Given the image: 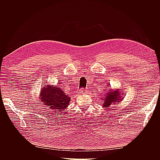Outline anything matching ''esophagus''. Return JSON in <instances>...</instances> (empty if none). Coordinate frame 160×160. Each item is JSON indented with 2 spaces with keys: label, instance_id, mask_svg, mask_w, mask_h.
Wrapping results in <instances>:
<instances>
[{
  "label": "esophagus",
  "instance_id": "1",
  "mask_svg": "<svg viewBox=\"0 0 160 160\" xmlns=\"http://www.w3.org/2000/svg\"><path fill=\"white\" fill-rule=\"evenodd\" d=\"M88 89H80V91H79V93H81V94H84V93H86L87 92H88Z\"/></svg>",
  "mask_w": 160,
  "mask_h": 160
}]
</instances>
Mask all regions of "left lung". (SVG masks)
<instances>
[{
  "label": "left lung",
  "mask_w": 160,
  "mask_h": 160,
  "mask_svg": "<svg viewBox=\"0 0 160 160\" xmlns=\"http://www.w3.org/2000/svg\"><path fill=\"white\" fill-rule=\"evenodd\" d=\"M119 90L120 89H110L109 92H108V93H106L105 96H103L105 97L103 99V102H102V106L103 108H106V109H108L109 107H110V105L119 103L120 101L123 100L124 98L122 95L123 93H121Z\"/></svg>",
  "instance_id": "8db88e82"
}]
</instances>
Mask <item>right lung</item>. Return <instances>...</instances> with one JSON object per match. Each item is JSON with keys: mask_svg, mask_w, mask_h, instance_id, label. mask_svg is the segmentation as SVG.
<instances>
[{"mask_svg": "<svg viewBox=\"0 0 160 160\" xmlns=\"http://www.w3.org/2000/svg\"><path fill=\"white\" fill-rule=\"evenodd\" d=\"M40 98L43 104L48 106L52 112L56 113L65 109L71 101L70 97L57 85H45V87L41 88Z\"/></svg>", "mask_w": 160, "mask_h": 160, "instance_id": "1", "label": "right lung"}]
</instances>
